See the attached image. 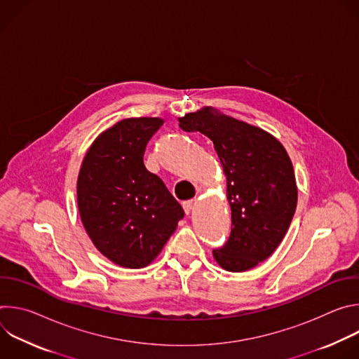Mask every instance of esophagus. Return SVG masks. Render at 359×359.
<instances>
[{"mask_svg":"<svg viewBox=\"0 0 359 359\" xmlns=\"http://www.w3.org/2000/svg\"><path fill=\"white\" fill-rule=\"evenodd\" d=\"M194 200L191 198V200H186V201H183V204H182V206H183V210H184V213L186 215H189L190 212H191V209H193V206H194Z\"/></svg>","mask_w":359,"mask_h":359,"instance_id":"34e87169","label":"esophagus"}]
</instances>
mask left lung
Instances as JSON below:
<instances>
[{
    "mask_svg": "<svg viewBox=\"0 0 359 359\" xmlns=\"http://www.w3.org/2000/svg\"><path fill=\"white\" fill-rule=\"evenodd\" d=\"M186 132L208 136L227 176L231 233L213 250L227 271L241 273L267 260L283 241L297 208L292 163L266 130L204 108L179 119Z\"/></svg>",
    "mask_w": 359,
    "mask_h": 359,
    "instance_id": "8db88e82",
    "label": "left lung"
}]
</instances>
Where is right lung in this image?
<instances>
[{"instance_id":"1","label":"right lung","mask_w":359,"mask_h":359,"mask_svg":"<svg viewBox=\"0 0 359 359\" xmlns=\"http://www.w3.org/2000/svg\"><path fill=\"white\" fill-rule=\"evenodd\" d=\"M159 118L125 119L89 147L78 176L81 220L95 247L126 269L150 264L184 212L162 179L143 163Z\"/></svg>"}]
</instances>
